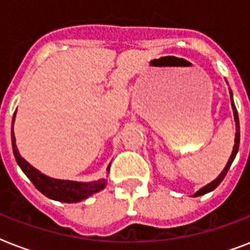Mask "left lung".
<instances>
[{
  "mask_svg": "<svg viewBox=\"0 0 250 250\" xmlns=\"http://www.w3.org/2000/svg\"><path fill=\"white\" fill-rule=\"evenodd\" d=\"M229 94H231V105H232V110H233V118H235V123H236V133H235V145H233L232 154H231L229 162H227L226 167L223 168V171H222L221 174H219V176H218L215 180H213L211 183H209L208 186L202 187L201 189L197 190V192L193 194V197H197V196H202V194L209 193V192L214 190L218 186H219V184H221V182L223 180V179H225L226 174H227V171L229 170V167H231V165H232L233 160H235V157H236L237 150H239V144H240V125H239V117H237V110H236V107H235V104H233V101H232V92H231V90H229Z\"/></svg>",
  "mask_w": 250,
  "mask_h": 250,
  "instance_id": "left-lung-1",
  "label": "left lung"
}]
</instances>
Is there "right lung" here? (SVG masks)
<instances>
[{"instance_id":"obj_1","label":"right lung","mask_w":250,"mask_h":250,"mask_svg":"<svg viewBox=\"0 0 250 250\" xmlns=\"http://www.w3.org/2000/svg\"><path fill=\"white\" fill-rule=\"evenodd\" d=\"M17 113V111H15ZM14 119H15V114H14ZM11 144H13V150L15 160H17L18 165L21 168V171L24 172L31 182L33 183V186L36 187L37 189L40 190L41 193L45 194L46 197L56 200V201L61 202H79L84 198H88L93 193H97L100 190L105 188L107 184L106 179H100L97 182H89V183H82V182H72V180H61V179H53L49 178L46 175L41 174L40 171L36 170L35 167L21 158L19 152H18L17 144H15V136H14V131H11ZM110 166L107 167L109 171Z\"/></svg>"}]
</instances>
